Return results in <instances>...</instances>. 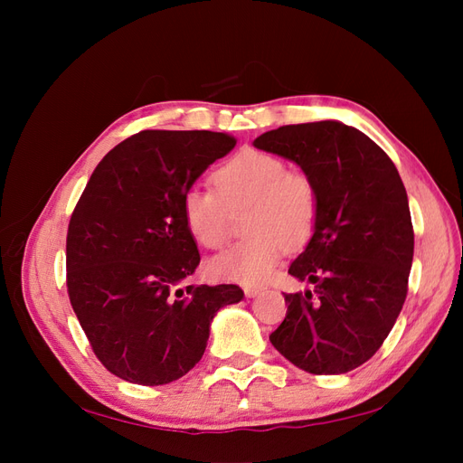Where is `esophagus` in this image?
I'll list each match as a JSON object with an SVG mask.
<instances>
[{
	"label": "esophagus",
	"mask_w": 463,
	"mask_h": 463,
	"mask_svg": "<svg viewBox=\"0 0 463 463\" xmlns=\"http://www.w3.org/2000/svg\"><path fill=\"white\" fill-rule=\"evenodd\" d=\"M243 291H245V296H247L249 299H253V298L260 296V293H262V288H260V286H245V288H243Z\"/></svg>",
	"instance_id": "esophagus-1"
}]
</instances>
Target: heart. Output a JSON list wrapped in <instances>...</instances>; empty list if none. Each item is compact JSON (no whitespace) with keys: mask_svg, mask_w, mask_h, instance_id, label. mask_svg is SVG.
I'll use <instances>...</instances> for the list:
<instances>
[{"mask_svg":"<svg viewBox=\"0 0 463 463\" xmlns=\"http://www.w3.org/2000/svg\"><path fill=\"white\" fill-rule=\"evenodd\" d=\"M216 191L189 187L181 197V216L193 240L220 249L230 233V213L249 204L247 240L223 250L208 270L223 282L259 284L269 278L286 247L311 240L318 216L315 185L270 152L247 148L233 154L213 175Z\"/></svg>","mask_w":463,"mask_h":463,"instance_id":"heart-1","label":"heart"}]
</instances>
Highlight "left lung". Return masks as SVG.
<instances>
[{
  "instance_id": "obj_1",
  "label": "left lung",
  "mask_w": 463,
  "mask_h": 463,
  "mask_svg": "<svg viewBox=\"0 0 463 463\" xmlns=\"http://www.w3.org/2000/svg\"><path fill=\"white\" fill-rule=\"evenodd\" d=\"M255 148L298 164L315 185L317 226L289 274L313 289L286 293L272 345L313 374H342L383 345L408 296L413 226L408 193L386 152L342 121L284 125Z\"/></svg>"
}]
</instances>
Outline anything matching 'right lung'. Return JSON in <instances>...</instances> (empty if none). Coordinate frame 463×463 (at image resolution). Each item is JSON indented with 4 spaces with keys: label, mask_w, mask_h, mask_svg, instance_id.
<instances>
[{
    "label": "right lung",
    "mask_w": 463,
    "mask_h": 463,
    "mask_svg": "<svg viewBox=\"0 0 463 463\" xmlns=\"http://www.w3.org/2000/svg\"><path fill=\"white\" fill-rule=\"evenodd\" d=\"M235 138L141 131L96 165L69 222L67 291L102 365L143 386L174 383L201 361L210 322L240 303L233 284L187 286L201 255L181 197Z\"/></svg>",
    "instance_id": "obj_1"
}]
</instances>
